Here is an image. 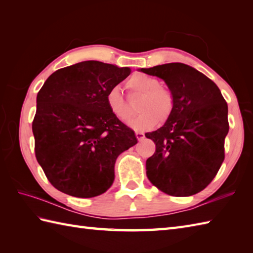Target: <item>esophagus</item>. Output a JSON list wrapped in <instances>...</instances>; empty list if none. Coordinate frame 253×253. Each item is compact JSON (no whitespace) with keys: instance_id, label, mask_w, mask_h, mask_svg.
<instances>
[{"instance_id":"1","label":"esophagus","mask_w":253,"mask_h":253,"mask_svg":"<svg viewBox=\"0 0 253 253\" xmlns=\"http://www.w3.org/2000/svg\"><path fill=\"white\" fill-rule=\"evenodd\" d=\"M136 137H137V139L139 141H141V140H143V138H144V135H143V132H136Z\"/></svg>"}]
</instances>
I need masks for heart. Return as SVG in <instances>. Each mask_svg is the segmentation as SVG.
<instances>
[{
    "label": "heart",
    "instance_id": "heart-1",
    "mask_svg": "<svg viewBox=\"0 0 253 253\" xmlns=\"http://www.w3.org/2000/svg\"><path fill=\"white\" fill-rule=\"evenodd\" d=\"M131 93L140 94L138 110L141 112L128 123L136 131H146L157 126L159 122L168 121L173 114L175 100L169 90L160 87L159 79L146 74H135L126 82ZM110 112L118 120L126 122L131 116V110L124 98L121 89L113 87L105 96Z\"/></svg>",
    "mask_w": 253,
    "mask_h": 253
}]
</instances>
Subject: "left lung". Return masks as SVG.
Wrapping results in <instances>:
<instances>
[{
  "label": "left lung",
  "instance_id": "1",
  "mask_svg": "<svg viewBox=\"0 0 253 253\" xmlns=\"http://www.w3.org/2000/svg\"><path fill=\"white\" fill-rule=\"evenodd\" d=\"M139 72L164 80L175 106L164 125L147 132L155 152L146 162L147 176L165 193L188 197L203 190L221 168L228 133V107L217 85L182 63H169Z\"/></svg>",
  "mask_w": 253,
  "mask_h": 253
}]
</instances>
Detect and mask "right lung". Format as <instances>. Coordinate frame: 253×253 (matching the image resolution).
<instances>
[{
  "mask_svg": "<svg viewBox=\"0 0 253 253\" xmlns=\"http://www.w3.org/2000/svg\"><path fill=\"white\" fill-rule=\"evenodd\" d=\"M130 72L80 62L53 73L38 92L32 122L36 158L57 190L92 198L112 186L117 157L138 140L110 112L105 96Z\"/></svg>",
  "mask_w": 253,
  "mask_h": 253,
  "instance_id": "1",
  "label": "right lung"
}]
</instances>
